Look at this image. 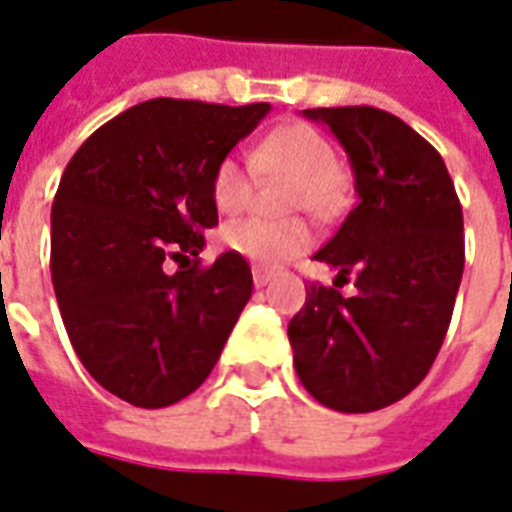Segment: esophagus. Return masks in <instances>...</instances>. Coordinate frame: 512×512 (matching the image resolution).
Masks as SVG:
<instances>
[{"mask_svg": "<svg viewBox=\"0 0 512 512\" xmlns=\"http://www.w3.org/2000/svg\"><path fill=\"white\" fill-rule=\"evenodd\" d=\"M270 281H273V270H267V267H259V264H256V267H253V284L267 286Z\"/></svg>", "mask_w": 512, "mask_h": 512, "instance_id": "obj_1", "label": "esophagus"}]
</instances>
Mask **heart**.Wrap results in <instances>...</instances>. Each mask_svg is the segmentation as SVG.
<instances>
[{"instance_id": "b5f03b06", "label": "heart", "mask_w": 512, "mask_h": 512, "mask_svg": "<svg viewBox=\"0 0 512 512\" xmlns=\"http://www.w3.org/2000/svg\"><path fill=\"white\" fill-rule=\"evenodd\" d=\"M253 165L262 170H278L295 179L289 209H306L314 217H331L344 201V181L339 173V157L320 134L308 123H286L264 137L253 151ZM212 201L223 215H237L250 204L253 176L250 168L234 154H228L212 170ZM223 242L228 250L242 259L275 267L295 259L297 253L311 245V228L300 220L273 223L264 217H242L223 228Z\"/></svg>"}]
</instances>
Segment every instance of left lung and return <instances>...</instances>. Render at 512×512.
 <instances>
[{"instance_id": "1", "label": "left lung", "mask_w": 512, "mask_h": 512, "mask_svg": "<svg viewBox=\"0 0 512 512\" xmlns=\"http://www.w3.org/2000/svg\"><path fill=\"white\" fill-rule=\"evenodd\" d=\"M342 143L358 204L317 262L355 273L353 297L311 284L289 322L300 383L325 408L380 411L411 394L447 336L463 278V209L436 148L375 107H317Z\"/></svg>"}]
</instances>
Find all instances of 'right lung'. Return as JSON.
I'll list each match as a JSON object with an SVG mask.
<instances>
[{
    "instance_id": "1",
    "label": "right lung",
    "mask_w": 512,
    "mask_h": 512,
    "mask_svg": "<svg viewBox=\"0 0 512 512\" xmlns=\"http://www.w3.org/2000/svg\"><path fill=\"white\" fill-rule=\"evenodd\" d=\"M270 104L151 99L79 146L52 204V284L68 339L104 389L165 408L198 389L253 292L228 250L198 267L217 226L212 170ZM170 258L192 268L164 270Z\"/></svg>"
}]
</instances>
